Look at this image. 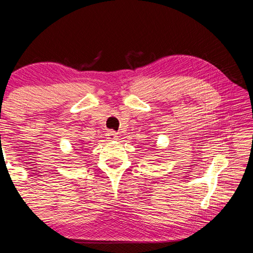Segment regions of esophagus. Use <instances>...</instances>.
Instances as JSON below:
<instances>
[{
  "label": "esophagus",
  "instance_id": "esophagus-1",
  "mask_svg": "<svg viewBox=\"0 0 253 253\" xmlns=\"http://www.w3.org/2000/svg\"><path fill=\"white\" fill-rule=\"evenodd\" d=\"M117 137H118V134L115 131H109V133L106 134V138L110 139V140L117 139Z\"/></svg>",
  "mask_w": 253,
  "mask_h": 253
}]
</instances>
